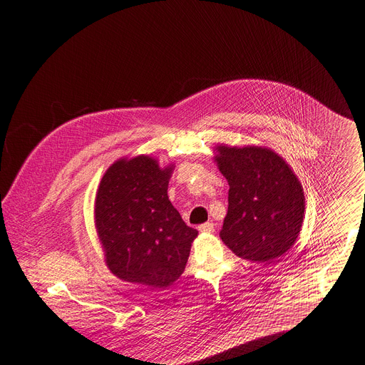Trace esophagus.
Masks as SVG:
<instances>
[{
  "mask_svg": "<svg viewBox=\"0 0 365 365\" xmlns=\"http://www.w3.org/2000/svg\"><path fill=\"white\" fill-rule=\"evenodd\" d=\"M198 230L202 233H211L214 232V225L212 223H204L201 226H198Z\"/></svg>",
  "mask_w": 365,
  "mask_h": 365,
  "instance_id": "1",
  "label": "esophagus"
}]
</instances>
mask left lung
<instances>
[{"instance_id": "obj_1", "label": "left lung", "mask_w": 365, "mask_h": 365, "mask_svg": "<svg viewBox=\"0 0 365 365\" xmlns=\"http://www.w3.org/2000/svg\"><path fill=\"white\" fill-rule=\"evenodd\" d=\"M214 161L229 183V208L220 230L239 258L270 264L297 242L305 217L304 189L277 153L258 145H217Z\"/></svg>"}]
</instances>
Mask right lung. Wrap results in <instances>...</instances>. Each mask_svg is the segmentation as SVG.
Returning a JSON list of instances; mask_svg holds the SVG:
<instances>
[{
	"instance_id": "1",
	"label": "right lung",
	"mask_w": 365,
	"mask_h": 365,
	"mask_svg": "<svg viewBox=\"0 0 365 365\" xmlns=\"http://www.w3.org/2000/svg\"><path fill=\"white\" fill-rule=\"evenodd\" d=\"M173 164L150 155L114 161L96 189L95 230L118 279L167 287L185 272L198 230L185 225L167 195Z\"/></svg>"
}]
</instances>
